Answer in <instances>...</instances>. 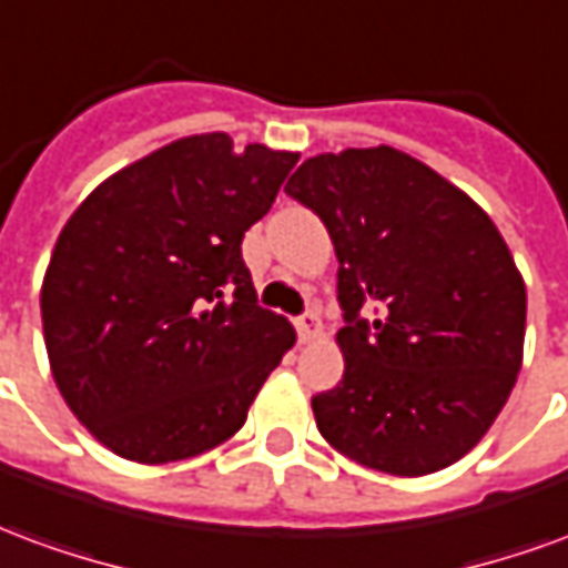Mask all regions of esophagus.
<instances>
[{"instance_id":"esophagus-1","label":"esophagus","mask_w":568,"mask_h":568,"mask_svg":"<svg viewBox=\"0 0 568 568\" xmlns=\"http://www.w3.org/2000/svg\"><path fill=\"white\" fill-rule=\"evenodd\" d=\"M295 328H297V337H301V341H313V337H320V332H322L320 313H316V310L301 313V316L295 320Z\"/></svg>"}]
</instances>
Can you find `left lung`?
Wrapping results in <instances>:
<instances>
[{
	"label": "left lung",
	"mask_w": 568,
	"mask_h": 568,
	"mask_svg": "<svg viewBox=\"0 0 568 568\" xmlns=\"http://www.w3.org/2000/svg\"><path fill=\"white\" fill-rule=\"evenodd\" d=\"M285 194L320 215L341 264L344 381L313 395L322 438L398 477L463 459L524 362L526 285L496 224L389 145L316 154Z\"/></svg>",
	"instance_id": "obj_1"
}]
</instances>
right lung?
<instances>
[{"label": "right lung", "instance_id": "obj_1", "mask_svg": "<svg viewBox=\"0 0 568 568\" xmlns=\"http://www.w3.org/2000/svg\"><path fill=\"white\" fill-rule=\"evenodd\" d=\"M295 163L185 136L109 175L60 231L44 346L69 410L112 453L161 465L219 447L295 346L240 248Z\"/></svg>", "mask_w": 568, "mask_h": 568}]
</instances>
